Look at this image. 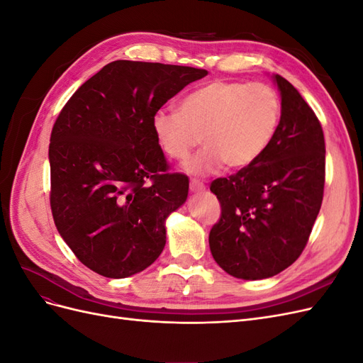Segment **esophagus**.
<instances>
[{
	"label": "esophagus",
	"mask_w": 363,
	"mask_h": 363,
	"mask_svg": "<svg viewBox=\"0 0 363 363\" xmlns=\"http://www.w3.org/2000/svg\"><path fill=\"white\" fill-rule=\"evenodd\" d=\"M189 189H191V192H203L206 189V186L200 180H191Z\"/></svg>",
	"instance_id": "34e87169"
}]
</instances>
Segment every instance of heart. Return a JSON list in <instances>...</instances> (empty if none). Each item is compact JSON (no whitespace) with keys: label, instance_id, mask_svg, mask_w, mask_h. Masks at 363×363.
Masks as SVG:
<instances>
[{"label":"heart","instance_id":"heart-1","mask_svg":"<svg viewBox=\"0 0 363 363\" xmlns=\"http://www.w3.org/2000/svg\"><path fill=\"white\" fill-rule=\"evenodd\" d=\"M280 119L281 101L271 86L216 80L183 96L179 112L159 111L151 125L174 160L188 157L199 140L204 144L186 169L206 175L223 163L227 169L251 167L269 147Z\"/></svg>","mask_w":363,"mask_h":363}]
</instances>
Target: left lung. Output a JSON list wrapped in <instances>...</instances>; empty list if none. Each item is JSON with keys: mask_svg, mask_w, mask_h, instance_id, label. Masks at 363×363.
Returning a JSON list of instances; mask_svg holds the SVG:
<instances>
[{"mask_svg": "<svg viewBox=\"0 0 363 363\" xmlns=\"http://www.w3.org/2000/svg\"><path fill=\"white\" fill-rule=\"evenodd\" d=\"M272 79L281 96L276 136L251 167L211 184L221 203V218L208 235L212 256L244 280L276 276L300 257L324 195L320 121L286 79Z\"/></svg>", "mask_w": 363, "mask_h": 363, "instance_id": "1", "label": "left lung"}]
</instances>
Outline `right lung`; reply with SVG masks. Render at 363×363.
Here are the masks:
<instances>
[{
    "label": "right lung",
    "instance_id": "obj_1",
    "mask_svg": "<svg viewBox=\"0 0 363 363\" xmlns=\"http://www.w3.org/2000/svg\"><path fill=\"white\" fill-rule=\"evenodd\" d=\"M206 75L179 65L116 60L83 83L54 123V224L77 259L100 276L130 277L163 251L164 219L188 199L189 180L168 172L152 116Z\"/></svg>",
    "mask_w": 363,
    "mask_h": 363
}]
</instances>
